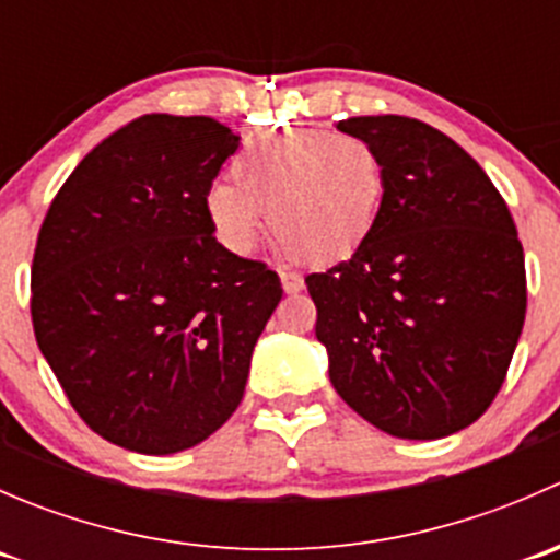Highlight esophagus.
Segmentation results:
<instances>
[{"mask_svg":"<svg viewBox=\"0 0 560 560\" xmlns=\"http://www.w3.org/2000/svg\"><path fill=\"white\" fill-rule=\"evenodd\" d=\"M281 287H284L287 295H295V292H301L303 287H306V281H303V276L292 273V270H281Z\"/></svg>","mask_w":560,"mask_h":560,"instance_id":"obj_1","label":"esophagus"}]
</instances>
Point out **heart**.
<instances>
[{
	"label": "heart",
	"instance_id": "obj_1",
	"mask_svg": "<svg viewBox=\"0 0 560 560\" xmlns=\"http://www.w3.org/2000/svg\"><path fill=\"white\" fill-rule=\"evenodd\" d=\"M233 180H213L206 213L219 244L252 254L265 230L303 265L358 252L385 206L387 171L363 138L327 127L252 132L233 156Z\"/></svg>",
	"mask_w": 560,
	"mask_h": 560
}]
</instances>
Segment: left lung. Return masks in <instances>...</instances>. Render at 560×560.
I'll list each match as a JSON object with an SVG mask.
<instances>
[{"instance_id": "8db88e82", "label": "left lung", "mask_w": 560, "mask_h": 560, "mask_svg": "<svg viewBox=\"0 0 560 560\" xmlns=\"http://www.w3.org/2000/svg\"><path fill=\"white\" fill-rule=\"evenodd\" d=\"M387 171L363 246L306 276L336 393L398 439H442L485 415L525 319V262L504 197L444 132L358 116Z\"/></svg>"}]
</instances>
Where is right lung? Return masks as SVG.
Segmentation results:
<instances>
[{"label": "right lung", "mask_w": 560, "mask_h": 560, "mask_svg": "<svg viewBox=\"0 0 560 560\" xmlns=\"http://www.w3.org/2000/svg\"><path fill=\"white\" fill-rule=\"evenodd\" d=\"M238 140L217 118L145 113L83 156L39 228V352L83 422L132 453H180L230 420L281 301L279 276L208 222Z\"/></svg>", "instance_id": "add662e5"}]
</instances>
